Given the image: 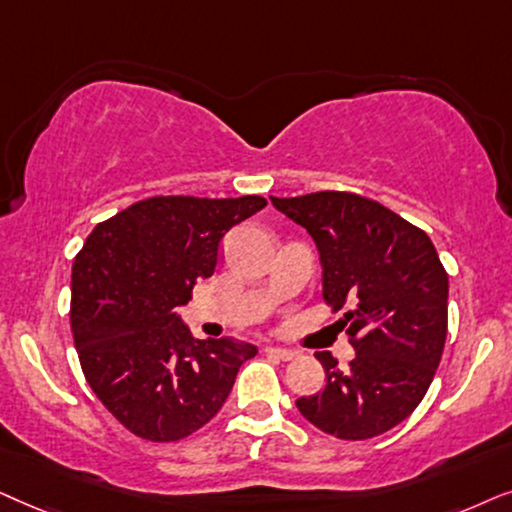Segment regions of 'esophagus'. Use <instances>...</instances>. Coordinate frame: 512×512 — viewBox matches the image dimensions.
<instances>
[{"instance_id": "34e87169", "label": "esophagus", "mask_w": 512, "mask_h": 512, "mask_svg": "<svg viewBox=\"0 0 512 512\" xmlns=\"http://www.w3.org/2000/svg\"><path fill=\"white\" fill-rule=\"evenodd\" d=\"M264 353H267L269 358H276V360H292L297 356L295 351H290V349H276V346H267V349H264Z\"/></svg>"}]
</instances>
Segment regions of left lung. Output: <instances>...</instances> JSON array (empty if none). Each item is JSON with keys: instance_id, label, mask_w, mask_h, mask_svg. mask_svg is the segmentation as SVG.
Here are the masks:
<instances>
[{"instance_id": "left-lung-1", "label": "left lung", "mask_w": 512, "mask_h": 512, "mask_svg": "<svg viewBox=\"0 0 512 512\" xmlns=\"http://www.w3.org/2000/svg\"><path fill=\"white\" fill-rule=\"evenodd\" d=\"M276 210L309 231L323 264V297L344 313L356 358L339 370L330 351L323 393L299 412L339 440H367L417 410L447 337L449 278L424 229L381 203L349 192L276 199Z\"/></svg>"}]
</instances>
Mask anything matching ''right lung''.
<instances>
[{
    "mask_svg": "<svg viewBox=\"0 0 512 512\" xmlns=\"http://www.w3.org/2000/svg\"><path fill=\"white\" fill-rule=\"evenodd\" d=\"M262 196H152L100 222L72 267L70 323L84 377L112 417L152 442L187 438L220 412L257 349L201 342L177 306L210 278L220 241Z\"/></svg>",
    "mask_w": 512,
    "mask_h": 512,
    "instance_id": "add662e5",
    "label": "right lung"
}]
</instances>
